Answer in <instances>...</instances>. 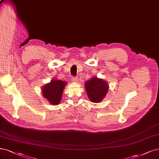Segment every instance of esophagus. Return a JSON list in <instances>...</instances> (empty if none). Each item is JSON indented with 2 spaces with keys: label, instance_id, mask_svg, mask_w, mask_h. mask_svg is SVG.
Segmentation results:
<instances>
[{
  "label": "esophagus",
  "instance_id": "1",
  "mask_svg": "<svg viewBox=\"0 0 159 159\" xmlns=\"http://www.w3.org/2000/svg\"><path fill=\"white\" fill-rule=\"evenodd\" d=\"M78 78L77 77H74V76H73V77L72 78V81H74V82L78 81Z\"/></svg>",
  "mask_w": 159,
  "mask_h": 159
}]
</instances>
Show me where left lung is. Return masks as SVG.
<instances>
[{
    "label": "left lung",
    "instance_id": "1",
    "mask_svg": "<svg viewBox=\"0 0 159 159\" xmlns=\"http://www.w3.org/2000/svg\"><path fill=\"white\" fill-rule=\"evenodd\" d=\"M85 87L89 98L93 102L101 101L108 90L107 82L95 77L87 81Z\"/></svg>",
    "mask_w": 159,
    "mask_h": 159
}]
</instances>
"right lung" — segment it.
I'll return each instance as SVG.
<instances>
[{"mask_svg":"<svg viewBox=\"0 0 159 159\" xmlns=\"http://www.w3.org/2000/svg\"><path fill=\"white\" fill-rule=\"evenodd\" d=\"M66 82L62 80H51L43 87V95L52 105H58L61 100L64 87Z\"/></svg>","mask_w":159,"mask_h":159,"instance_id":"1","label":"right lung"}]
</instances>
